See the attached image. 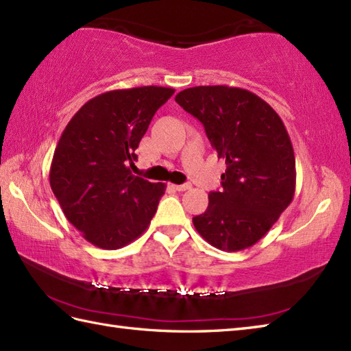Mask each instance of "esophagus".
Returning <instances> with one entry per match:
<instances>
[{"instance_id":"obj_1","label":"esophagus","mask_w":351,"mask_h":351,"mask_svg":"<svg viewBox=\"0 0 351 351\" xmlns=\"http://www.w3.org/2000/svg\"><path fill=\"white\" fill-rule=\"evenodd\" d=\"M173 189L176 191H186L191 189V184H181V185H173Z\"/></svg>"}]
</instances>
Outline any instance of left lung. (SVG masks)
<instances>
[{"label": "left lung", "instance_id": "8db88e82", "mask_svg": "<svg viewBox=\"0 0 351 351\" xmlns=\"http://www.w3.org/2000/svg\"><path fill=\"white\" fill-rule=\"evenodd\" d=\"M175 101L202 122L227 166L221 191H210L208 209L193 218L195 230L223 251L254 245L295 195V152L281 118L256 94L226 85L184 89Z\"/></svg>", "mask_w": 351, "mask_h": 351}]
</instances>
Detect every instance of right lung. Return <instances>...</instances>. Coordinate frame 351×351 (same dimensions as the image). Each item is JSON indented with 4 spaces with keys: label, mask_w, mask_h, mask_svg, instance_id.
Returning a JSON list of instances; mask_svg holds the SVG:
<instances>
[{
    "label": "right lung",
    "mask_w": 351,
    "mask_h": 351,
    "mask_svg": "<svg viewBox=\"0 0 351 351\" xmlns=\"http://www.w3.org/2000/svg\"><path fill=\"white\" fill-rule=\"evenodd\" d=\"M173 93L138 86L100 94L62 132L49 181L64 215L93 245L118 250L148 229L166 185L132 173L134 151Z\"/></svg>",
    "instance_id": "1"
}]
</instances>
